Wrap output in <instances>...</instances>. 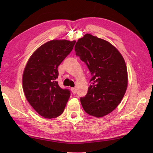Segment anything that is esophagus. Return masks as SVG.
<instances>
[{
	"label": "esophagus",
	"mask_w": 153,
	"mask_h": 153,
	"mask_svg": "<svg viewBox=\"0 0 153 153\" xmlns=\"http://www.w3.org/2000/svg\"><path fill=\"white\" fill-rule=\"evenodd\" d=\"M71 92L73 93V94H74V95L77 92V89L76 88H74V87H72V88H71Z\"/></svg>",
	"instance_id": "34e87169"
}]
</instances>
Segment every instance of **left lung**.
I'll list each match as a JSON object with an SVG mask.
<instances>
[{
	"mask_svg": "<svg viewBox=\"0 0 153 153\" xmlns=\"http://www.w3.org/2000/svg\"><path fill=\"white\" fill-rule=\"evenodd\" d=\"M75 51L92 76L87 93L80 98L84 110L97 118L108 114L121 102L128 86L124 59L109 42L88 33L77 41Z\"/></svg>",
	"mask_w": 153,
	"mask_h": 153,
	"instance_id": "left-lung-1",
	"label": "left lung"
}]
</instances>
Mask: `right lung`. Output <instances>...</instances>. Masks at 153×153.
Wrapping results in <instances>:
<instances>
[{"label":"right lung","instance_id":"1","mask_svg":"<svg viewBox=\"0 0 153 153\" xmlns=\"http://www.w3.org/2000/svg\"><path fill=\"white\" fill-rule=\"evenodd\" d=\"M76 41L52 40L41 45L29 59L23 74L25 97L39 114L54 118L63 113L70 91L62 89L56 79L58 67L70 52Z\"/></svg>","mask_w":153,"mask_h":153}]
</instances>
